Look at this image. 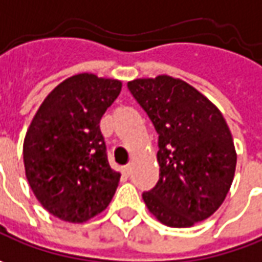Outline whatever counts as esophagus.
Here are the masks:
<instances>
[{"mask_svg": "<svg viewBox=\"0 0 262 262\" xmlns=\"http://www.w3.org/2000/svg\"><path fill=\"white\" fill-rule=\"evenodd\" d=\"M123 172H124L126 176H130V174H132V165H126V167L123 168Z\"/></svg>", "mask_w": 262, "mask_h": 262, "instance_id": "esophagus-1", "label": "esophagus"}]
</instances>
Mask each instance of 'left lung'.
I'll return each instance as SVG.
<instances>
[{
  "label": "left lung",
  "mask_w": 262,
  "mask_h": 262,
  "mask_svg": "<svg viewBox=\"0 0 262 262\" xmlns=\"http://www.w3.org/2000/svg\"><path fill=\"white\" fill-rule=\"evenodd\" d=\"M127 88L158 133L159 180L142 194L159 222L188 228L212 216L229 191L236 152L217 107L181 79L159 75Z\"/></svg>",
  "instance_id": "8db88e82"
}]
</instances>
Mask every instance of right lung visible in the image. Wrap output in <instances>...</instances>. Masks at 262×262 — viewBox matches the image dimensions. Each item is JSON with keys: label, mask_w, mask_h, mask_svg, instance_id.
Wrapping results in <instances>:
<instances>
[{"label": "right lung", "mask_w": 262, "mask_h": 262, "mask_svg": "<svg viewBox=\"0 0 262 262\" xmlns=\"http://www.w3.org/2000/svg\"><path fill=\"white\" fill-rule=\"evenodd\" d=\"M122 91L117 79L79 74L60 82L39 107L23 146L26 177L53 216L82 223L112 202L120 181L100 130Z\"/></svg>", "instance_id": "right-lung-1"}]
</instances>
